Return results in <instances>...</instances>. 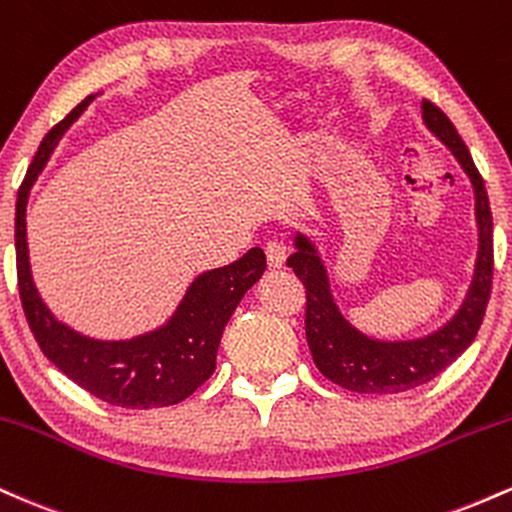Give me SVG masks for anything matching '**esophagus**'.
I'll list each match as a JSON object with an SVG mask.
<instances>
[{
    "mask_svg": "<svg viewBox=\"0 0 512 512\" xmlns=\"http://www.w3.org/2000/svg\"><path fill=\"white\" fill-rule=\"evenodd\" d=\"M264 252H267V264L272 269H281L286 262V248L279 243V240H269L267 245H264Z\"/></svg>",
    "mask_w": 512,
    "mask_h": 512,
    "instance_id": "obj_1",
    "label": "esophagus"
}]
</instances>
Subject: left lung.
<instances>
[{
    "instance_id": "left-lung-1",
    "label": "left lung",
    "mask_w": 512,
    "mask_h": 512,
    "mask_svg": "<svg viewBox=\"0 0 512 512\" xmlns=\"http://www.w3.org/2000/svg\"><path fill=\"white\" fill-rule=\"evenodd\" d=\"M421 120L428 132L460 163L474 192V219H477V260L472 281L462 303L443 325L421 337L380 339L358 330L339 310L332 296L330 274L317 252L315 240L301 228L293 231L296 252L286 260L308 291L305 310V337L317 370L344 390L363 395H395L428 383L443 373L477 337L484 320L493 276V221L489 195L467 146L440 108L424 101Z\"/></svg>"
}]
</instances>
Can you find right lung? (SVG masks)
Here are the masks:
<instances>
[{"label": "right lung", "mask_w": 512, "mask_h": 512, "mask_svg": "<svg viewBox=\"0 0 512 512\" xmlns=\"http://www.w3.org/2000/svg\"><path fill=\"white\" fill-rule=\"evenodd\" d=\"M86 96L60 125L45 134L16 199V272L28 325L43 354L67 378L103 402L127 409L170 407L207 383L216 368L223 327L267 267L262 248H252L226 267L207 269L190 281L163 325L129 339H98L57 320L35 289L28 257V197L67 129L96 101Z\"/></svg>", "instance_id": "add662e5"}]
</instances>
